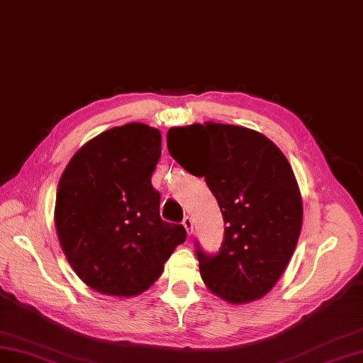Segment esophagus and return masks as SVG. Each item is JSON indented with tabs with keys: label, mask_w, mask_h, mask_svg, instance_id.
Here are the masks:
<instances>
[{
	"label": "esophagus",
	"mask_w": 363,
	"mask_h": 363,
	"mask_svg": "<svg viewBox=\"0 0 363 363\" xmlns=\"http://www.w3.org/2000/svg\"><path fill=\"white\" fill-rule=\"evenodd\" d=\"M182 225H184L185 230H187V234L191 235V234H193V219H191L190 216H185V217H184Z\"/></svg>",
	"instance_id": "esophagus-1"
}]
</instances>
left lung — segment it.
I'll use <instances>...</instances> for the list:
<instances>
[{"instance_id":"left-lung-1","label":"left lung","mask_w":363,"mask_h":363,"mask_svg":"<svg viewBox=\"0 0 363 363\" xmlns=\"http://www.w3.org/2000/svg\"><path fill=\"white\" fill-rule=\"evenodd\" d=\"M172 157L203 176L225 222L217 254L196 243L201 277L231 304L266 295L292 258L303 225V201L291 164L260 132L208 121L167 132Z\"/></svg>"}]
</instances>
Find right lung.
<instances>
[{
  "instance_id": "right-lung-1",
  "label": "right lung",
  "mask_w": 363,
  "mask_h": 363,
  "mask_svg": "<svg viewBox=\"0 0 363 363\" xmlns=\"http://www.w3.org/2000/svg\"><path fill=\"white\" fill-rule=\"evenodd\" d=\"M161 133L129 123L79 149L60 176L55 223L68 263L94 291L135 296L164 271L187 239L182 225L164 222L152 173Z\"/></svg>"
}]
</instances>
